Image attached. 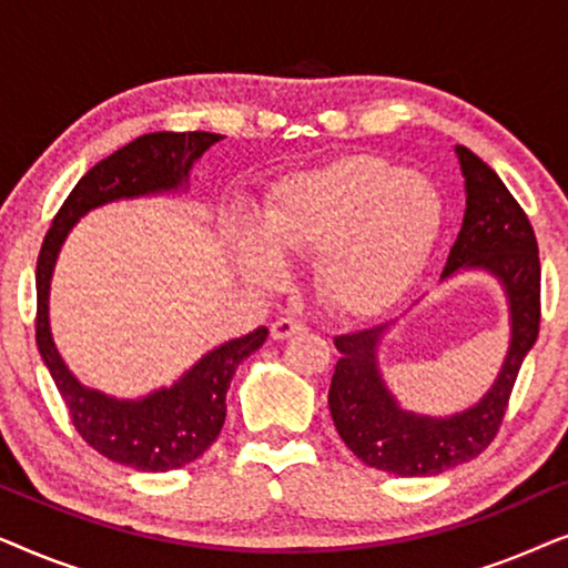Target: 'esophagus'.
I'll return each instance as SVG.
<instances>
[{
	"label": "esophagus",
	"instance_id": "esophagus-1",
	"mask_svg": "<svg viewBox=\"0 0 568 568\" xmlns=\"http://www.w3.org/2000/svg\"><path fill=\"white\" fill-rule=\"evenodd\" d=\"M305 328L307 325L297 321V317H278V321L271 325V336H274L276 341H284V338L294 336V333H302Z\"/></svg>",
	"mask_w": 568,
	"mask_h": 568
}]
</instances>
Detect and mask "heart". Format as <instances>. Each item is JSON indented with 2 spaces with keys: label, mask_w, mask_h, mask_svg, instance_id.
Here are the masks:
<instances>
[{
  "label": "heart",
  "mask_w": 568,
  "mask_h": 568,
  "mask_svg": "<svg viewBox=\"0 0 568 568\" xmlns=\"http://www.w3.org/2000/svg\"><path fill=\"white\" fill-rule=\"evenodd\" d=\"M447 222L437 185L375 154H354L284 181L271 193L266 234L297 255H321L317 290L348 315L393 305L422 274ZM247 266L276 268L255 227L235 232Z\"/></svg>",
  "instance_id": "1"
}]
</instances>
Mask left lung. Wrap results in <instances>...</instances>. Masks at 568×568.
Returning a JSON list of instances; mask_svg holds the SVG:
<instances>
[{
	"label": "left lung",
	"instance_id": "left-lung-1",
	"mask_svg": "<svg viewBox=\"0 0 568 568\" xmlns=\"http://www.w3.org/2000/svg\"><path fill=\"white\" fill-rule=\"evenodd\" d=\"M465 175V216L442 278L465 266L494 271L511 305V346L486 398L453 418H422L395 406L377 375L375 346L385 325L333 338L341 359L328 406L346 447L364 465L395 476H437L491 445L507 414L519 367L540 333V255L525 209L468 146H455Z\"/></svg>",
	"mask_w": 568,
	"mask_h": 568
}]
</instances>
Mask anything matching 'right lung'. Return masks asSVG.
Returning a JSON list of instances; mask_svg holds the SVG:
<instances>
[{
    "instance_id": "obj_1",
    "label": "right lung",
    "mask_w": 568,
    "mask_h": 568,
    "mask_svg": "<svg viewBox=\"0 0 568 568\" xmlns=\"http://www.w3.org/2000/svg\"><path fill=\"white\" fill-rule=\"evenodd\" d=\"M222 134L209 131H154L121 146L111 158L100 160L82 175L64 204L53 216L45 232L41 253L36 263V344L61 400L69 410L74 429L92 449L108 460L123 463L129 468L162 473L183 468L206 453V447L220 437L224 416H227V387L237 364L251 356L268 331L255 328L243 338L230 341L212 354H206L196 367L185 372L181 383L152 393L150 398L129 403L105 398L88 390L64 367L51 341L49 331V282L53 261L67 232L92 206L113 199L142 196V193L178 189L193 160L209 146L220 142Z\"/></svg>"
}]
</instances>
